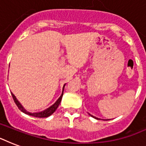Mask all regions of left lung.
Instances as JSON below:
<instances>
[{
	"mask_svg": "<svg viewBox=\"0 0 146 146\" xmlns=\"http://www.w3.org/2000/svg\"><path fill=\"white\" fill-rule=\"evenodd\" d=\"M89 115L91 116V117H94V118H95V119H97V120H98V118H97V117H94V116L91 115V114H90V113H89Z\"/></svg>",
	"mask_w": 146,
	"mask_h": 146,
	"instance_id": "8db88e82",
	"label": "left lung"
}]
</instances>
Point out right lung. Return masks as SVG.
I'll list each match as a JSON object with an SVG mask.
<instances>
[{"mask_svg": "<svg viewBox=\"0 0 146 146\" xmlns=\"http://www.w3.org/2000/svg\"><path fill=\"white\" fill-rule=\"evenodd\" d=\"M65 85L66 84H64V87H63V91H62L61 96H60V98L57 100V101H56V102H55L54 104H52L50 107H49L48 108L45 109V110L41 111V112H35V113L29 112V111H27L26 109L24 108L23 106L20 104V102L17 100L16 96H15L12 92H11V95H12V97L13 98V100H14V102L16 103L17 107L19 108V109L22 111V112H23V113H26V114H28V115L33 116V117H48L51 115V114H52V113H54L56 110H57V107L59 106L60 103V102H61L62 96H63V95H64V86H65Z\"/></svg>", "mask_w": 146, "mask_h": 146, "instance_id": "obj_1", "label": "right lung"}]
</instances>
